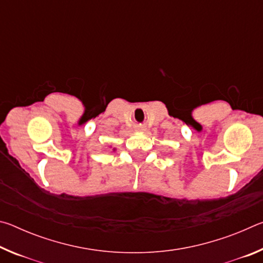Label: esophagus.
<instances>
[{"mask_svg": "<svg viewBox=\"0 0 263 263\" xmlns=\"http://www.w3.org/2000/svg\"><path fill=\"white\" fill-rule=\"evenodd\" d=\"M136 130H137V131H145V130H146V126H145V125H141V124H139V125L136 126Z\"/></svg>", "mask_w": 263, "mask_h": 263, "instance_id": "34e87169", "label": "esophagus"}]
</instances>
